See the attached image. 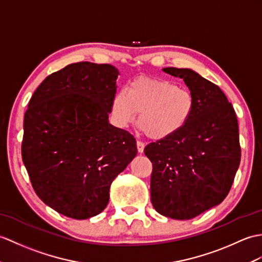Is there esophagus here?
<instances>
[{"label": "esophagus", "mask_w": 262, "mask_h": 262, "mask_svg": "<svg viewBox=\"0 0 262 262\" xmlns=\"http://www.w3.org/2000/svg\"><path fill=\"white\" fill-rule=\"evenodd\" d=\"M144 147H145V145H144V143H142V142H137V150H138V153H143L144 151Z\"/></svg>", "instance_id": "34e87169"}]
</instances>
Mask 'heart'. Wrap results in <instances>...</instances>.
Here are the masks:
<instances>
[{
    "label": "heart",
    "instance_id": "1",
    "mask_svg": "<svg viewBox=\"0 0 262 262\" xmlns=\"http://www.w3.org/2000/svg\"><path fill=\"white\" fill-rule=\"evenodd\" d=\"M190 91L160 78L141 76L128 83L126 91L114 96L112 112L118 126L125 127L136 118L148 138L163 141L184 128L194 112Z\"/></svg>",
    "mask_w": 262,
    "mask_h": 262
}]
</instances>
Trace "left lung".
I'll return each instance as SVG.
<instances>
[{"mask_svg":"<svg viewBox=\"0 0 262 262\" xmlns=\"http://www.w3.org/2000/svg\"><path fill=\"white\" fill-rule=\"evenodd\" d=\"M163 71L183 79L195 106L183 129L144 149L153 164L150 201L164 216L190 220L220 204L232 186L241 159L238 119L223 91L198 72Z\"/></svg>","mask_w":262,"mask_h":262,"instance_id":"left-lung-1","label":"left lung"}]
</instances>
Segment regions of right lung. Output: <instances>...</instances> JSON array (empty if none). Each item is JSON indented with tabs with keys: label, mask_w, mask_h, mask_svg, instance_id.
<instances>
[{
	"label": "right lung",
	"mask_w": 262,
	"mask_h": 262,
	"mask_svg": "<svg viewBox=\"0 0 262 262\" xmlns=\"http://www.w3.org/2000/svg\"><path fill=\"white\" fill-rule=\"evenodd\" d=\"M118 75L112 64L71 63L48 76L29 101L24 166L36 195L66 216L102 212L113 181L137 154L134 136L108 120Z\"/></svg>",
	"instance_id": "1"
}]
</instances>
